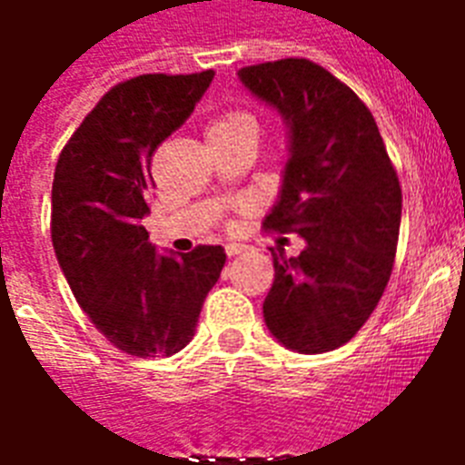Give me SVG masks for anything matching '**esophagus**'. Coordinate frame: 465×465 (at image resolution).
<instances>
[{
  "mask_svg": "<svg viewBox=\"0 0 465 465\" xmlns=\"http://www.w3.org/2000/svg\"><path fill=\"white\" fill-rule=\"evenodd\" d=\"M243 251H246V246H243V243H226V253L229 255H239V253H243Z\"/></svg>",
  "mask_w": 465,
  "mask_h": 465,
  "instance_id": "obj_1",
  "label": "esophagus"
}]
</instances>
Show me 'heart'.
I'll use <instances>...</instances> for the list:
<instances>
[{"label": "heart", "mask_w": 465, "mask_h": 465, "mask_svg": "<svg viewBox=\"0 0 465 465\" xmlns=\"http://www.w3.org/2000/svg\"><path fill=\"white\" fill-rule=\"evenodd\" d=\"M241 125H255V120L248 113L241 111H229L222 118H217L210 125V130H229V127H241Z\"/></svg>", "instance_id": "1"}]
</instances>
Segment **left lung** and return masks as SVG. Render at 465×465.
I'll list each match as a JSON object with an SVG mask.
<instances>
[{
  "mask_svg": "<svg viewBox=\"0 0 465 465\" xmlns=\"http://www.w3.org/2000/svg\"><path fill=\"white\" fill-rule=\"evenodd\" d=\"M239 79L290 130L282 188L262 226L306 241L297 258L272 251L265 325L290 350L331 352L357 335L389 284L403 207L396 168L367 105L316 62H262Z\"/></svg>",
  "mask_w": 465,
  "mask_h": 465,
  "instance_id": "1",
  "label": "left lung"
}]
</instances>
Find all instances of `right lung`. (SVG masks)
I'll return each instance as SVG.
<instances>
[{
	"label": "right lung",
	"mask_w": 465,
	"mask_h": 465,
	"mask_svg": "<svg viewBox=\"0 0 465 465\" xmlns=\"http://www.w3.org/2000/svg\"><path fill=\"white\" fill-rule=\"evenodd\" d=\"M214 72L142 74L113 86L62 149L50 232L62 272L91 323L134 357L175 354L195 335L226 253H156L142 219L152 156L190 118Z\"/></svg>",
	"instance_id": "1"
}]
</instances>
